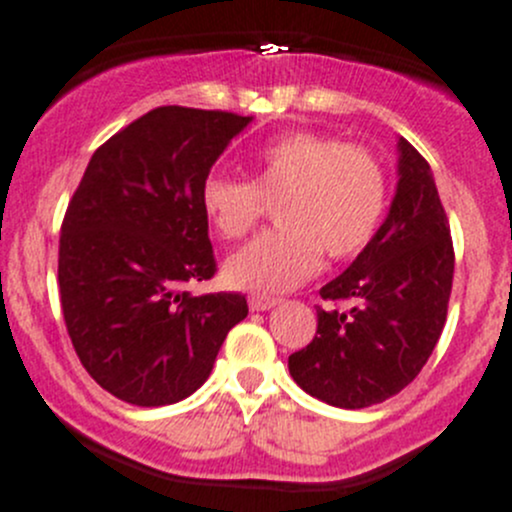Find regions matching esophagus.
<instances>
[{"instance_id": "34e87169", "label": "esophagus", "mask_w": 512, "mask_h": 512, "mask_svg": "<svg viewBox=\"0 0 512 512\" xmlns=\"http://www.w3.org/2000/svg\"><path fill=\"white\" fill-rule=\"evenodd\" d=\"M247 302H250L252 312H267V309L275 307V304L280 302V299H277V297H267V294H250V297H247Z\"/></svg>"}]
</instances>
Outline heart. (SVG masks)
<instances>
[{"label":"heart","mask_w":512,"mask_h":512,"mask_svg":"<svg viewBox=\"0 0 512 512\" xmlns=\"http://www.w3.org/2000/svg\"><path fill=\"white\" fill-rule=\"evenodd\" d=\"M275 223L225 262L237 289L277 294L317 275L324 255L352 260L384 223L389 180L364 146L314 131H294L265 143L252 158V180L208 175L200 208L223 240H242L274 203Z\"/></svg>","instance_id":"1"}]
</instances>
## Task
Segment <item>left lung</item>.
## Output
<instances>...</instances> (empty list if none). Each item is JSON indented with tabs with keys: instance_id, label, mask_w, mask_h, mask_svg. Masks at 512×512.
Returning a JSON list of instances; mask_svg holds the SVG:
<instances>
[{
	"instance_id": "obj_1",
	"label": "left lung",
	"mask_w": 512,
	"mask_h": 512,
	"mask_svg": "<svg viewBox=\"0 0 512 512\" xmlns=\"http://www.w3.org/2000/svg\"><path fill=\"white\" fill-rule=\"evenodd\" d=\"M453 240L431 165L399 138V185L364 252L319 289L317 334L289 356V374L314 399L366 409L416 379L443 332L453 285ZM349 301L342 310L338 304Z\"/></svg>"
}]
</instances>
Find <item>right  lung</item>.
<instances>
[{"instance_id": "add662e5", "label": "right lung", "mask_w": 512, "mask_h": 512, "mask_svg": "<svg viewBox=\"0 0 512 512\" xmlns=\"http://www.w3.org/2000/svg\"><path fill=\"white\" fill-rule=\"evenodd\" d=\"M250 116L160 106L91 156L59 237L66 332L101 389L133 406L183 401L205 384L237 292H185L218 272L200 185Z\"/></svg>"}]
</instances>
